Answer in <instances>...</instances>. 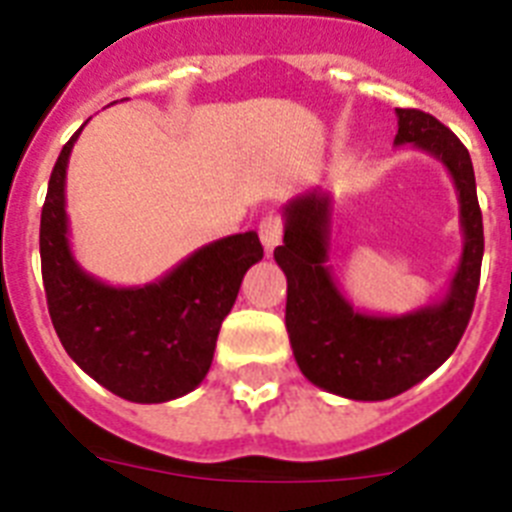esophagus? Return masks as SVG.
<instances>
[{"mask_svg":"<svg viewBox=\"0 0 512 512\" xmlns=\"http://www.w3.org/2000/svg\"><path fill=\"white\" fill-rule=\"evenodd\" d=\"M259 235H261V243H264L266 253L274 251V248H277L279 243H282V235H284L282 215H277V212H269V215L261 217Z\"/></svg>","mask_w":512,"mask_h":512,"instance_id":"obj_1","label":"esophagus"}]
</instances>
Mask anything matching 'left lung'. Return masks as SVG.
<instances>
[{"instance_id": "obj_1", "label": "left lung", "mask_w": 512, "mask_h": 512, "mask_svg": "<svg viewBox=\"0 0 512 512\" xmlns=\"http://www.w3.org/2000/svg\"><path fill=\"white\" fill-rule=\"evenodd\" d=\"M395 112V146L431 153L446 166L459 197L464 248L443 300L405 315L354 310L330 274V197L320 189L284 205V243L274 251L287 277L284 323L297 366L315 387L348 400H390L454 354L472 318L485 253L477 184L464 143L428 112Z\"/></svg>"}]
</instances>
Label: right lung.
Here are the masks:
<instances>
[{"instance_id": "1", "label": "right lung", "mask_w": 512, "mask_h": 512, "mask_svg": "<svg viewBox=\"0 0 512 512\" xmlns=\"http://www.w3.org/2000/svg\"><path fill=\"white\" fill-rule=\"evenodd\" d=\"M79 133L53 166L40 215L53 328L66 354L112 395L143 405L176 400L210 372L220 325L264 248L253 230L228 235L143 287H112L87 274L71 251L66 217V169Z\"/></svg>"}]
</instances>
